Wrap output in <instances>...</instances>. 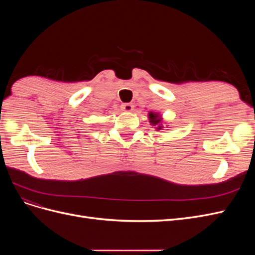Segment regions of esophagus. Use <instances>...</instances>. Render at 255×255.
<instances>
[{
	"instance_id": "34e87169",
	"label": "esophagus",
	"mask_w": 255,
	"mask_h": 255,
	"mask_svg": "<svg viewBox=\"0 0 255 255\" xmlns=\"http://www.w3.org/2000/svg\"><path fill=\"white\" fill-rule=\"evenodd\" d=\"M121 110L123 112H128L129 113V112H132L134 110V105L130 104V103H125V104L121 105Z\"/></svg>"
}]
</instances>
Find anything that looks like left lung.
I'll return each instance as SVG.
<instances>
[{
    "instance_id": "8db88e82",
    "label": "left lung",
    "mask_w": 255,
    "mask_h": 255,
    "mask_svg": "<svg viewBox=\"0 0 255 255\" xmlns=\"http://www.w3.org/2000/svg\"><path fill=\"white\" fill-rule=\"evenodd\" d=\"M148 117H149V121L152 125V127H155L157 130L159 129H163L164 125H163V118H161V115L158 113H153L150 112L148 114Z\"/></svg>"
}]
</instances>
